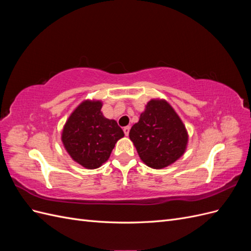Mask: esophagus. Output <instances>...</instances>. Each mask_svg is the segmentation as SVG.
<instances>
[{
  "label": "esophagus",
  "instance_id": "esophagus-1",
  "mask_svg": "<svg viewBox=\"0 0 251 251\" xmlns=\"http://www.w3.org/2000/svg\"><path fill=\"white\" fill-rule=\"evenodd\" d=\"M124 132H125V134H126V136H128V133H130V126H125L124 127Z\"/></svg>",
  "mask_w": 251,
  "mask_h": 251
}]
</instances>
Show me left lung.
<instances>
[{
    "instance_id": "1",
    "label": "left lung",
    "mask_w": 251,
    "mask_h": 251,
    "mask_svg": "<svg viewBox=\"0 0 251 251\" xmlns=\"http://www.w3.org/2000/svg\"><path fill=\"white\" fill-rule=\"evenodd\" d=\"M130 139L141 161L161 170L183 156L188 133L177 112L161 98L151 100L130 131Z\"/></svg>"
}]
</instances>
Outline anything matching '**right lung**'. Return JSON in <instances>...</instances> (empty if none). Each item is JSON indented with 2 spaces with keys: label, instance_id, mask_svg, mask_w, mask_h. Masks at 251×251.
<instances>
[{
  "label": "right lung",
  "instance_id": "obj_1",
  "mask_svg": "<svg viewBox=\"0 0 251 251\" xmlns=\"http://www.w3.org/2000/svg\"><path fill=\"white\" fill-rule=\"evenodd\" d=\"M102 101H81L68 117L62 142L72 160L87 170H95L108 161L116 142L125 136L114 119L101 112Z\"/></svg>",
  "mask_w": 251,
  "mask_h": 251
}]
</instances>
